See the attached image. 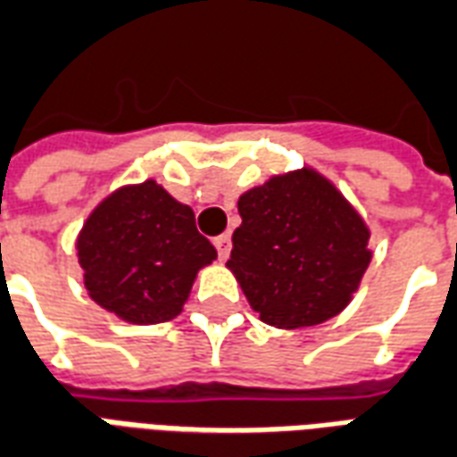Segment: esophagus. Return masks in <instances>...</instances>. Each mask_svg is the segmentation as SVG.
I'll return each mask as SVG.
<instances>
[{
	"label": "esophagus",
	"instance_id": "34e87169",
	"mask_svg": "<svg viewBox=\"0 0 457 457\" xmlns=\"http://www.w3.org/2000/svg\"><path fill=\"white\" fill-rule=\"evenodd\" d=\"M215 247H218L220 259L229 257V249H232V237H229L228 232H225V235H220V237H215Z\"/></svg>",
	"mask_w": 457,
	"mask_h": 457
}]
</instances>
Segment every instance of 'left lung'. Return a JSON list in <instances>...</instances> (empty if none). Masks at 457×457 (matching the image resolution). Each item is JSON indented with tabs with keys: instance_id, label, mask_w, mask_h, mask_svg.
Returning a JSON list of instances; mask_svg holds the SVG:
<instances>
[{
	"instance_id": "8db88e82",
	"label": "left lung",
	"mask_w": 457,
	"mask_h": 457,
	"mask_svg": "<svg viewBox=\"0 0 457 457\" xmlns=\"http://www.w3.org/2000/svg\"><path fill=\"white\" fill-rule=\"evenodd\" d=\"M242 225L228 267L249 306L277 328L337 316L370 264V229L316 170H296L239 195Z\"/></svg>"
}]
</instances>
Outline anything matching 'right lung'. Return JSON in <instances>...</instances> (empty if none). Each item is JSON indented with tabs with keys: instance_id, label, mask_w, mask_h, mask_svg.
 <instances>
[{
	"instance_id": "obj_1",
	"label": "right lung",
	"mask_w": 457,
	"mask_h": 457,
	"mask_svg": "<svg viewBox=\"0 0 457 457\" xmlns=\"http://www.w3.org/2000/svg\"><path fill=\"white\" fill-rule=\"evenodd\" d=\"M215 257V247L195 228L193 210L156 180L112 193L78 237L90 298L137 326L179 316L198 269Z\"/></svg>"
}]
</instances>
